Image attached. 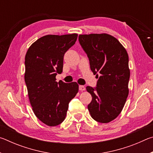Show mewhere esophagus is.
<instances>
[{"label":"esophagus","instance_id":"esophagus-1","mask_svg":"<svg viewBox=\"0 0 153 153\" xmlns=\"http://www.w3.org/2000/svg\"><path fill=\"white\" fill-rule=\"evenodd\" d=\"M79 90H80V91H84L85 90H86V88H85L84 86H79Z\"/></svg>","mask_w":153,"mask_h":153}]
</instances>
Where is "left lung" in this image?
Returning a JSON list of instances; mask_svg holds the SVG:
<instances>
[{"instance_id":"8db88e82","label":"left lung","mask_w":153,"mask_h":153,"mask_svg":"<svg viewBox=\"0 0 153 153\" xmlns=\"http://www.w3.org/2000/svg\"><path fill=\"white\" fill-rule=\"evenodd\" d=\"M79 42L98 77L97 87H86L92 97L88 108L95 121L108 123L120 115L129 94L128 53L117 38L107 33L81 34Z\"/></svg>"}]
</instances>
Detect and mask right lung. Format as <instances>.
<instances>
[{"label":"right lung","mask_w":153,"mask_h":153,"mask_svg":"<svg viewBox=\"0 0 153 153\" xmlns=\"http://www.w3.org/2000/svg\"><path fill=\"white\" fill-rule=\"evenodd\" d=\"M77 38V33L42 36L30 46L25 56L24 79L30 104L38 120L48 126L63 122L69 102L78 92L76 82H56V74L63 71L65 53Z\"/></svg>","instance_id":"right-lung-1"}]
</instances>
